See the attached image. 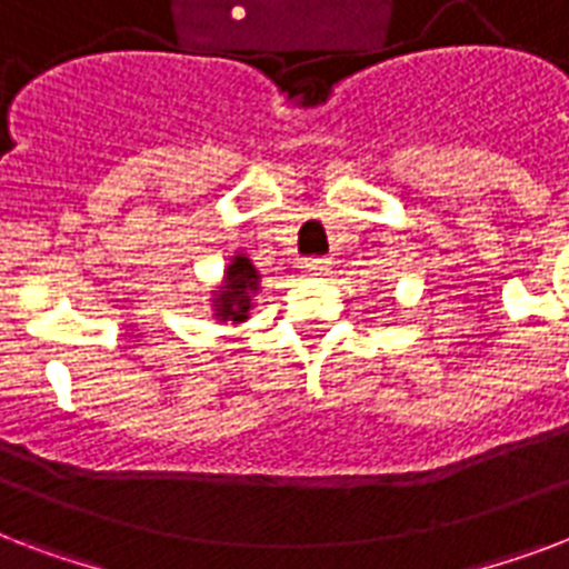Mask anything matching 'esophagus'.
Returning a JSON list of instances; mask_svg holds the SVG:
<instances>
[{
	"label": "esophagus",
	"instance_id": "esophagus-1",
	"mask_svg": "<svg viewBox=\"0 0 569 569\" xmlns=\"http://www.w3.org/2000/svg\"><path fill=\"white\" fill-rule=\"evenodd\" d=\"M301 268H303V274L321 277V274H328V271H330V259H325V257H310V259H303Z\"/></svg>",
	"mask_w": 569,
	"mask_h": 569
}]
</instances>
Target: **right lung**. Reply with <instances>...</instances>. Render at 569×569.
I'll return each mask as SVG.
<instances>
[{"label":"right lung","instance_id":"right-lung-1","mask_svg":"<svg viewBox=\"0 0 569 569\" xmlns=\"http://www.w3.org/2000/svg\"><path fill=\"white\" fill-rule=\"evenodd\" d=\"M259 289V271L250 266L248 257H236L227 268L221 295L212 298L214 316L221 321H244L250 312V301Z\"/></svg>","mask_w":569,"mask_h":569}]
</instances>
